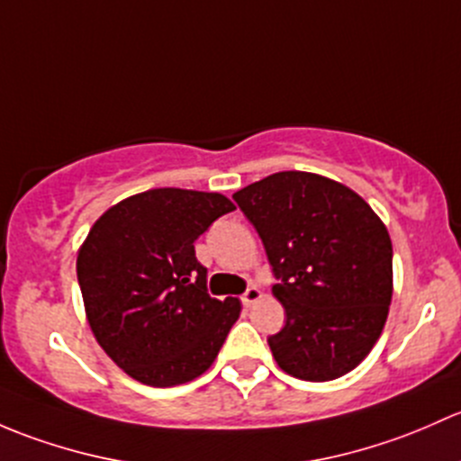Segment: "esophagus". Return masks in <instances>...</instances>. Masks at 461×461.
<instances>
[{
    "label": "esophagus",
    "mask_w": 461,
    "mask_h": 461,
    "mask_svg": "<svg viewBox=\"0 0 461 461\" xmlns=\"http://www.w3.org/2000/svg\"><path fill=\"white\" fill-rule=\"evenodd\" d=\"M259 300H262V291H259L258 286H250L249 291L241 295V303H244V306H253V303L259 302Z\"/></svg>",
    "instance_id": "esophagus-1"
}]
</instances>
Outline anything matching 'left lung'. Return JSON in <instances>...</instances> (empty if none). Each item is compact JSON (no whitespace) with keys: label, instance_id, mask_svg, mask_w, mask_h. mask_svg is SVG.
Returning <instances> with one entry per match:
<instances>
[{"label":"left lung","instance_id":"1","mask_svg":"<svg viewBox=\"0 0 461 461\" xmlns=\"http://www.w3.org/2000/svg\"><path fill=\"white\" fill-rule=\"evenodd\" d=\"M273 266L286 324L268 337L284 373L329 382L350 373L382 335L393 297L384 221L335 179L284 170L237 191Z\"/></svg>","mask_w":461,"mask_h":461}]
</instances>
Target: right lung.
I'll use <instances>...</instances> for the list:
<instances>
[{"label": "right lung", "instance_id": "right-lung-1", "mask_svg": "<svg viewBox=\"0 0 461 461\" xmlns=\"http://www.w3.org/2000/svg\"><path fill=\"white\" fill-rule=\"evenodd\" d=\"M230 211L220 193L153 188L122 199L90 229L77 255L90 330L137 382L177 386L215 362L241 303L208 295L195 240Z\"/></svg>", "mask_w": 461, "mask_h": 461}]
</instances>
